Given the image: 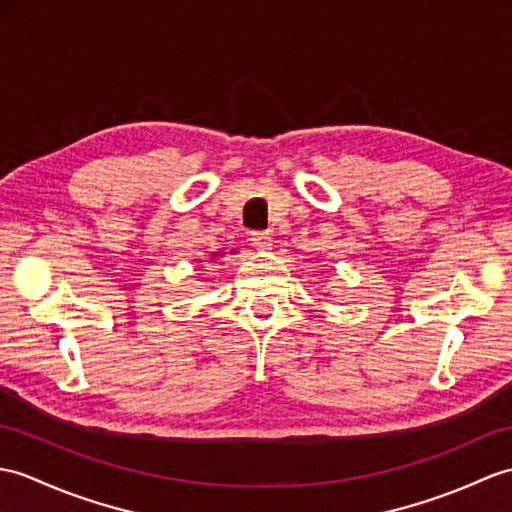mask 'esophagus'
Here are the masks:
<instances>
[{"label":"esophagus","instance_id":"obj_1","mask_svg":"<svg viewBox=\"0 0 512 512\" xmlns=\"http://www.w3.org/2000/svg\"><path fill=\"white\" fill-rule=\"evenodd\" d=\"M251 244L257 248V251H270L272 248V235L268 233V231H257V233H253V237H251Z\"/></svg>","mask_w":512,"mask_h":512}]
</instances>
